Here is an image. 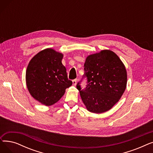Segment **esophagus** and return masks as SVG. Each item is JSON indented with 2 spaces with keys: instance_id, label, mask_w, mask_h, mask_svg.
I'll list each match as a JSON object with an SVG mask.
<instances>
[{
  "instance_id": "1",
  "label": "esophagus",
  "mask_w": 153,
  "mask_h": 153,
  "mask_svg": "<svg viewBox=\"0 0 153 153\" xmlns=\"http://www.w3.org/2000/svg\"><path fill=\"white\" fill-rule=\"evenodd\" d=\"M72 84H73V85H76L77 84V79H75L72 81Z\"/></svg>"
}]
</instances>
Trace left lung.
Returning <instances> with one entry per match:
<instances>
[{"label": "left lung", "instance_id": "8db88e82", "mask_svg": "<svg viewBox=\"0 0 153 153\" xmlns=\"http://www.w3.org/2000/svg\"><path fill=\"white\" fill-rule=\"evenodd\" d=\"M87 79L85 88L80 85ZM127 74L124 64L110 50L89 55L84 64V74L76 87L82 102L91 112L100 114L108 111L121 98L126 86Z\"/></svg>", "mask_w": 153, "mask_h": 153}]
</instances>
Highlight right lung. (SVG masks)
Masks as SVG:
<instances>
[{
    "instance_id": "right-lung-1",
    "label": "right lung",
    "mask_w": 153,
    "mask_h": 153,
    "mask_svg": "<svg viewBox=\"0 0 153 153\" xmlns=\"http://www.w3.org/2000/svg\"><path fill=\"white\" fill-rule=\"evenodd\" d=\"M62 57L61 53L47 48L31 59L27 69L26 82L29 92L46 106L57 102L72 84L62 64Z\"/></svg>"
}]
</instances>
